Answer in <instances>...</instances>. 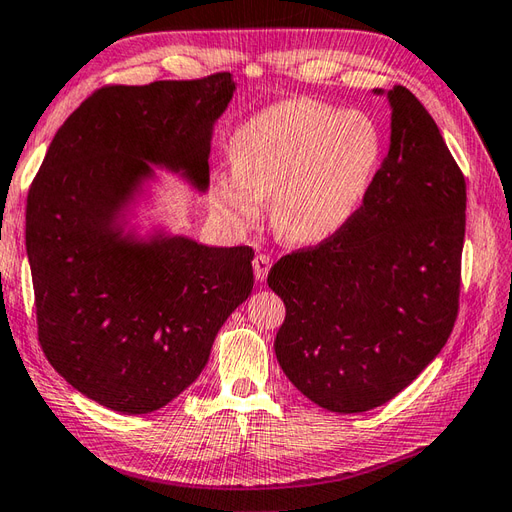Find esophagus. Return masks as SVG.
<instances>
[{
    "instance_id": "obj_1",
    "label": "esophagus",
    "mask_w": 512,
    "mask_h": 512,
    "mask_svg": "<svg viewBox=\"0 0 512 512\" xmlns=\"http://www.w3.org/2000/svg\"><path fill=\"white\" fill-rule=\"evenodd\" d=\"M270 257L268 255H257L255 259H253V270H255V279L257 281H264L266 277H268V270H270Z\"/></svg>"
}]
</instances>
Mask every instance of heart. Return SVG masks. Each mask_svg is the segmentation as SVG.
Listing matches in <instances>:
<instances>
[{
	"label": "heart",
	"instance_id": "1",
	"mask_svg": "<svg viewBox=\"0 0 512 512\" xmlns=\"http://www.w3.org/2000/svg\"><path fill=\"white\" fill-rule=\"evenodd\" d=\"M384 154L364 111L290 98L251 115L231 139L233 172L213 178V202L233 229H253L272 200V231L294 246L336 237L360 211Z\"/></svg>",
	"mask_w": 512,
	"mask_h": 512
}]
</instances>
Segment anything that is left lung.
Instances as JSON below:
<instances>
[{"mask_svg": "<svg viewBox=\"0 0 512 512\" xmlns=\"http://www.w3.org/2000/svg\"><path fill=\"white\" fill-rule=\"evenodd\" d=\"M386 95L390 146L360 211L336 237L268 272L285 303L275 353L316 406L366 412L410 386L454 329L465 176L406 87Z\"/></svg>", "mask_w": 512, "mask_h": 512, "instance_id": "obj_1", "label": "left lung"}]
</instances>
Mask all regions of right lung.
Returning a JSON list of instances; mask_svg holds the SVG:
<instances>
[{
	"label": "right lung",
	"instance_id": "1",
	"mask_svg": "<svg viewBox=\"0 0 512 512\" xmlns=\"http://www.w3.org/2000/svg\"><path fill=\"white\" fill-rule=\"evenodd\" d=\"M235 89L224 71L95 91L58 128L30 187L39 342L67 384L104 408L168 406L253 292V248L135 222L157 170L207 194L213 126Z\"/></svg>",
	"mask_w": 512,
	"mask_h": 512
}]
</instances>
